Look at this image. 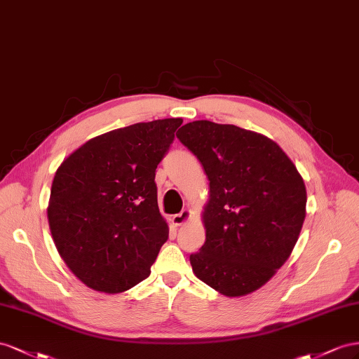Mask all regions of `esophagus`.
I'll use <instances>...</instances> for the list:
<instances>
[{
    "instance_id": "34e87169",
    "label": "esophagus",
    "mask_w": 359,
    "mask_h": 359,
    "mask_svg": "<svg viewBox=\"0 0 359 359\" xmlns=\"http://www.w3.org/2000/svg\"><path fill=\"white\" fill-rule=\"evenodd\" d=\"M191 210L189 209H183L180 213L177 215H172L171 218V222L172 225H176V227H180V225H183L185 222H188L191 219Z\"/></svg>"
}]
</instances>
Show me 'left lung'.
I'll return each mask as SVG.
<instances>
[{
  "mask_svg": "<svg viewBox=\"0 0 359 359\" xmlns=\"http://www.w3.org/2000/svg\"><path fill=\"white\" fill-rule=\"evenodd\" d=\"M177 138L209 179L206 242L189 260L197 278L227 298L260 289L290 257L305 219L304 179L271 138L209 120Z\"/></svg>",
  "mask_w": 359,
  "mask_h": 359,
  "instance_id": "obj_1",
  "label": "left lung"
}]
</instances>
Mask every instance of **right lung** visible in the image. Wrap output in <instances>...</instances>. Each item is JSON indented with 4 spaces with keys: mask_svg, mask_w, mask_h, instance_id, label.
<instances>
[{
    "mask_svg": "<svg viewBox=\"0 0 359 359\" xmlns=\"http://www.w3.org/2000/svg\"><path fill=\"white\" fill-rule=\"evenodd\" d=\"M182 121L153 120L107 132L58 167L49 229L61 259L87 287L114 294L150 275L168 239L155 171Z\"/></svg>",
    "mask_w": 359,
    "mask_h": 359,
    "instance_id": "right-lung-1",
    "label": "right lung"
}]
</instances>
